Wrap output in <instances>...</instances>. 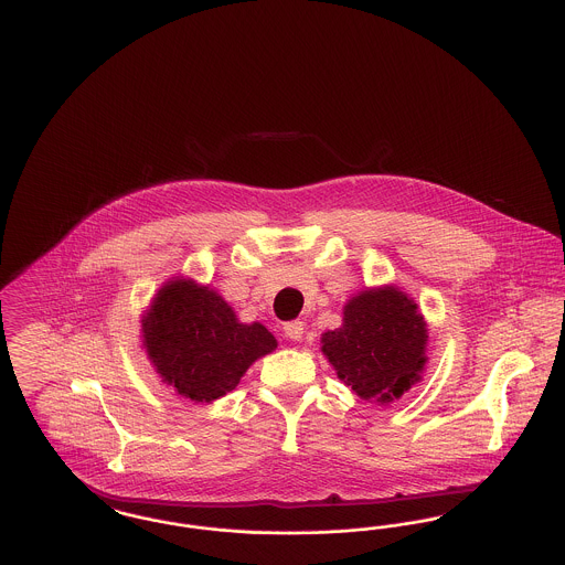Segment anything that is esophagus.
<instances>
[{"mask_svg": "<svg viewBox=\"0 0 565 565\" xmlns=\"http://www.w3.org/2000/svg\"><path fill=\"white\" fill-rule=\"evenodd\" d=\"M284 331H286V335H288L290 340H295V342H301V340H303L305 322H301V320H292V322H286V324H284Z\"/></svg>", "mask_w": 565, "mask_h": 565, "instance_id": "obj_1", "label": "esophagus"}]
</instances>
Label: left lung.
I'll list each match as a JSON object with an SVG mask.
<instances>
[{
	"label": "left lung",
	"mask_w": 565,
	"mask_h": 565,
	"mask_svg": "<svg viewBox=\"0 0 565 565\" xmlns=\"http://www.w3.org/2000/svg\"><path fill=\"white\" fill-rule=\"evenodd\" d=\"M338 379L365 402L387 406L422 381L428 363V322L397 286L352 295L342 327L320 338Z\"/></svg>",
	"instance_id": "8db88e82"
}]
</instances>
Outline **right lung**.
Returning <instances> with one entry per match:
<instances>
[{
    "label": "right lung",
    "mask_w": 565,
    "mask_h": 565,
    "mask_svg": "<svg viewBox=\"0 0 565 565\" xmlns=\"http://www.w3.org/2000/svg\"><path fill=\"white\" fill-rule=\"evenodd\" d=\"M141 348L161 383L195 404H211L236 390L277 340L260 322H241L211 286L172 277L141 313Z\"/></svg>",
    "instance_id": "right-lung-1"
}]
</instances>
